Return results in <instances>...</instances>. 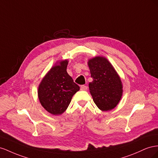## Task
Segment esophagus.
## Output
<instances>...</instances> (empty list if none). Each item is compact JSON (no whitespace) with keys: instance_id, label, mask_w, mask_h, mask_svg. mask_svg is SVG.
Returning a JSON list of instances; mask_svg holds the SVG:
<instances>
[{"instance_id":"34e87169","label":"esophagus","mask_w":158,"mask_h":158,"mask_svg":"<svg viewBox=\"0 0 158 158\" xmlns=\"http://www.w3.org/2000/svg\"><path fill=\"white\" fill-rule=\"evenodd\" d=\"M87 89V87L85 86V85H81V91H86Z\"/></svg>"}]
</instances>
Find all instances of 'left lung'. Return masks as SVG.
Masks as SVG:
<instances>
[{
  "label": "left lung",
  "instance_id": "8db88e82",
  "mask_svg": "<svg viewBox=\"0 0 158 158\" xmlns=\"http://www.w3.org/2000/svg\"><path fill=\"white\" fill-rule=\"evenodd\" d=\"M87 64L93 78L89 87L94 102L102 111L113 109L123 96L120 76L105 57H94L88 60Z\"/></svg>",
  "mask_w": 158,
  "mask_h": 158
}]
</instances>
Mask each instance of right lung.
Here are the masks:
<instances>
[{
	"instance_id": "right-lung-1",
	"label": "right lung",
	"mask_w": 158,
	"mask_h": 158,
	"mask_svg": "<svg viewBox=\"0 0 158 158\" xmlns=\"http://www.w3.org/2000/svg\"><path fill=\"white\" fill-rule=\"evenodd\" d=\"M68 60H59L48 71L40 82L38 96L40 104L49 113H64L71 98L80 87L67 72Z\"/></svg>"
}]
</instances>
